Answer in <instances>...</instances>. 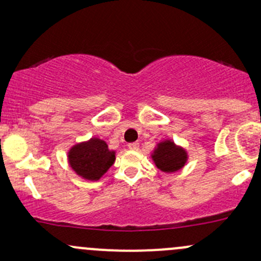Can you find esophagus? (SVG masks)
I'll return each instance as SVG.
<instances>
[{
	"label": "esophagus",
	"instance_id": "1",
	"mask_svg": "<svg viewBox=\"0 0 261 261\" xmlns=\"http://www.w3.org/2000/svg\"><path fill=\"white\" fill-rule=\"evenodd\" d=\"M139 143L137 142H131V143H128L127 145V147L130 148V149H139Z\"/></svg>",
	"mask_w": 261,
	"mask_h": 261
}]
</instances>
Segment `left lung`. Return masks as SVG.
<instances>
[{"mask_svg":"<svg viewBox=\"0 0 261 261\" xmlns=\"http://www.w3.org/2000/svg\"><path fill=\"white\" fill-rule=\"evenodd\" d=\"M152 158L161 170L172 173L184 166L187 162V153L182 148L176 147L172 141H164L158 145Z\"/></svg>","mask_w":261,"mask_h":261,"instance_id":"left-lung-1","label":"left lung"}]
</instances>
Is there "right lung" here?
Segmentation results:
<instances>
[{"instance_id":"obj_1","label":"right lung","mask_w":261,"mask_h":261,"mask_svg":"<svg viewBox=\"0 0 261 261\" xmlns=\"http://www.w3.org/2000/svg\"><path fill=\"white\" fill-rule=\"evenodd\" d=\"M68 161L77 174L88 180H98L113 166L115 152L109 151L103 140L91 139L71 148Z\"/></svg>"}]
</instances>
